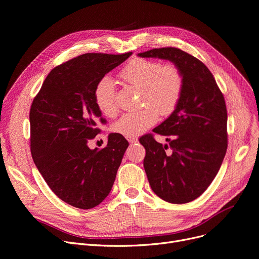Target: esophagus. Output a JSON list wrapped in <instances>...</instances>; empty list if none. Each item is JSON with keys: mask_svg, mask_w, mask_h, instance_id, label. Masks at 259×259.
Here are the masks:
<instances>
[{"mask_svg": "<svg viewBox=\"0 0 259 259\" xmlns=\"http://www.w3.org/2000/svg\"><path fill=\"white\" fill-rule=\"evenodd\" d=\"M128 142L130 144H137L139 142V140L137 138H128Z\"/></svg>", "mask_w": 259, "mask_h": 259, "instance_id": "34e87169", "label": "esophagus"}]
</instances>
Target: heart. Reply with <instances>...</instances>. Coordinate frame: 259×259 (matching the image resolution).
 Returning <instances> with one entry per match:
<instances>
[{
    "instance_id": "obj_1",
    "label": "heart",
    "mask_w": 259,
    "mask_h": 259,
    "mask_svg": "<svg viewBox=\"0 0 259 259\" xmlns=\"http://www.w3.org/2000/svg\"><path fill=\"white\" fill-rule=\"evenodd\" d=\"M126 84L142 88L140 111L125 113L116 120L112 130L125 138H137L152 127L161 115L171 114L179 106L184 91V74L174 63L161 64L148 59H134L119 72ZM94 102L108 117L117 112L114 81L101 78L94 88Z\"/></svg>"
}]
</instances>
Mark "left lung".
<instances>
[{"label":"left lung","mask_w":259,"mask_h":259,"mask_svg":"<svg viewBox=\"0 0 259 259\" xmlns=\"http://www.w3.org/2000/svg\"><path fill=\"white\" fill-rule=\"evenodd\" d=\"M139 57L169 60L184 74L179 106L153 129L167 137L169 145L157 143L151 134L140 143L146 149L144 168L153 192L171 203L192 201L213 182L227 152L225 98L207 66L179 48H155Z\"/></svg>","instance_id":"8db88e82"}]
</instances>
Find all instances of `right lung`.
I'll return each mask as SVG.
<instances>
[{"label": "right lung", "mask_w": 259, "mask_h": 259, "mask_svg": "<svg viewBox=\"0 0 259 259\" xmlns=\"http://www.w3.org/2000/svg\"><path fill=\"white\" fill-rule=\"evenodd\" d=\"M131 54L85 53L67 61L53 68L33 99V161L53 193L75 208H94L108 196L129 146L118 133L109 134L100 150L88 142L106 124L94 102L95 85Z\"/></svg>", "instance_id": "obj_1"}]
</instances>
